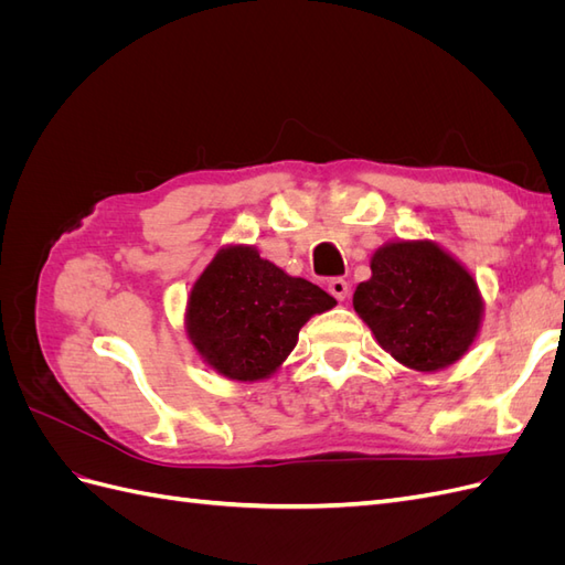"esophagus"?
<instances>
[{"label": "esophagus", "instance_id": "obj_1", "mask_svg": "<svg viewBox=\"0 0 565 565\" xmlns=\"http://www.w3.org/2000/svg\"><path fill=\"white\" fill-rule=\"evenodd\" d=\"M328 289H330V295H332L337 301H344V299L349 297V282H347L344 278H332V280L328 282Z\"/></svg>", "mask_w": 565, "mask_h": 565}]
</instances>
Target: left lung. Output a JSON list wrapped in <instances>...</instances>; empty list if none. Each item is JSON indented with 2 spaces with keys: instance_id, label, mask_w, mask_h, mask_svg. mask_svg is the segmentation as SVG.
Masks as SVG:
<instances>
[{
  "instance_id": "8db88e82",
  "label": "left lung",
  "mask_w": 565,
  "mask_h": 565,
  "mask_svg": "<svg viewBox=\"0 0 565 565\" xmlns=\"http://www.w3.org/2000/svg\"><path fill=\"white\" fill-rule=\"evenodd\" d=\"M370 268L353 309L386 353L405 367L436 372L469 351L483 299L455 256L431 241H398L374 252Z\"/></svg>"
}]
</instances>
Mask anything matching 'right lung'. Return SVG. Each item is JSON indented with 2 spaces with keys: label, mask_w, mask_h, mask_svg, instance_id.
I'll use <instances>...</instances> for the list:
<instances>
[{
  "label": "right lung",
  "mask_w": 565,
  "mask_h": 565,
  "mask_svg": "<svg viewBox=\"0 0 565 565\" xmlns=\"http://www.w3.org/2000/svg\"><path fill=\"white\" fill-rule=\"evenodd\" d=\"M318 285L287 276L245 245L218 249L195 280L185 332L202 361L237 382L266 380L297 347L311 316L334 306Z\"/></svg>",
  "instance_id": "1"
}]
</instances>
